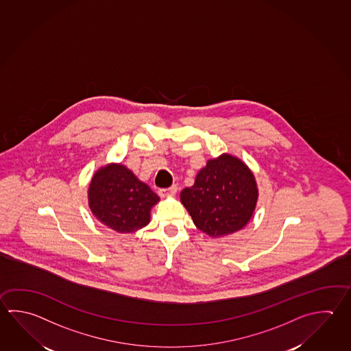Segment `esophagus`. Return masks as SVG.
<instances>
[{
  "label": "esophagus",
  "instance_id": "esophagus-1",
  "mask_svg": "<svg viewBox=\"0 0 351 351\" xmlns=\"http://www.w3.org/2000/svg\"><path fill=\"white\" fill-rule=\"evenodd\" d=\"M178 192V186H171L169 189H160L159 195L161 197H167V196H175Z\"/></svg>",
  "mask_w": 351,
  "mask_h": 351
}]
</instances>
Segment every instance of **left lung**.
<instances>
[{"mask_svg": "<svg viewBox=\"0 0 351 351\" xmlns=\"http://www.w3.org/2000/svg\"><path fill=\"white\" fill-rule=\"evenodd\" d=\"M180 199L199 231L221 237L248 223L257 205L258 189L243 161L222 154L207 161L193 186L182 190Z\"/></svg>", "mask_w": 351, "mask_h": 351, "instance_id": "1", "label": "left lung"}]
</instances>
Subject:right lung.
<instances>
[{"instance_id":"1","label":"right lung","mask_w":351,"mask_h":351,"mask_svg":"<svg viewBox=\"0 0 351 351\" xmlns=\"http://www.w3.org/2000/svg\"><path fill=\"white\" fill-rule=\"evenodd\" d=\"M89 207L103 225L132 233L150 222V210L159 196L128 167L109 164L94 173L88 189Z\"/></svg>"}]
</instances>
